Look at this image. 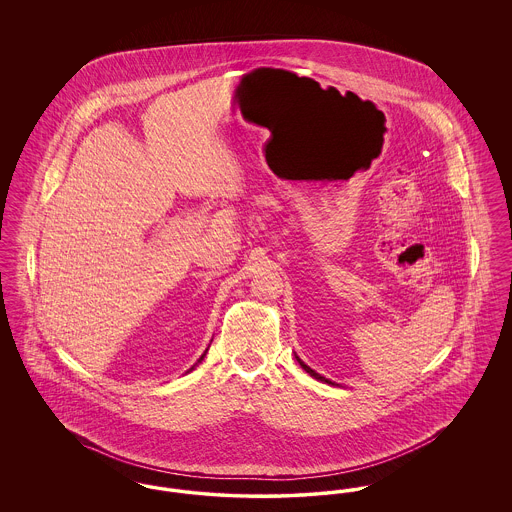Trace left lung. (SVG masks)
<instances>
[{
  "instance_id": "1",
  "label": "left lung",
  "mask_w": 512,
  "mask_h": 512,
  "mask_svg": "<svg viewBox=\"0 0 512 512\" xmlns=\"http://www.w3.org/2000/svg\"><path fill=\"white\" fill-rule=\"evenodd\" d=\"M295 359H297V363H299V365H301V368H303V370H305V372H309V374H311V376H313V378H317V380H320V382H326V384H332V382H330V380H326V378H324V376H320V374H318V372H315V370H313V368H311V366L305 365V363H303V361H301V359H299V357H297V355H295Z\"/></svg>"
}]
</instances>
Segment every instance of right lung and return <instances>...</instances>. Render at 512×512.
<instances>
[{
	"label": "right lung",
	"instance_id": "right-lung-1",
	"mask_svg": "<svg viewBox=\"0 0 512 512\" xmlns=\"http://www.w3.org/2000/svg\"><path fill=\"white\" fill-rule=\"evenodd\" d=\"M205 353H207V351H205ZM205 353H203V355H201V357H199V359H197V363H195V365L192 366V368H190V370H194L195 366L199 365V363H201V361H203V357H205Z\"/></svg>",
	"mask_w": 512,
	"mask_h": 512
}]
</instances>
